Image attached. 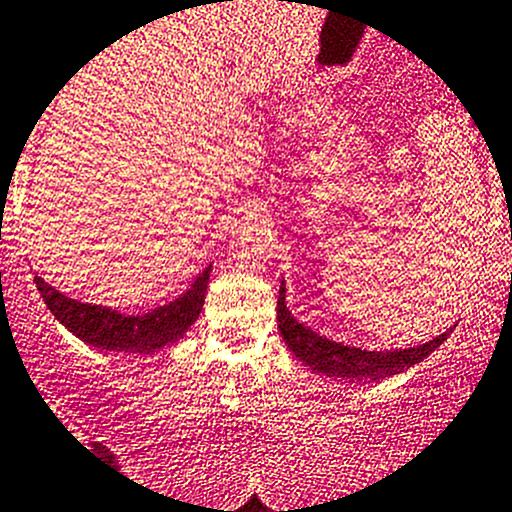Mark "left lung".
<instances>
[{
    "label": "left lung",
    "mask_w": 512,
    "mask_h": 512,
    "mask_svg": "<svg viewBox=\"0 0 512 512\" xmlns=\"http://www.w3.org/2000/svg\"><path fill=\"white\" fill-rule=\"evenodd\" d=\"M277 325H280V335L287 350L297 360L305 362L312 372L340 377V380H380V377L398 375V372L423 362L450 335V332H443L435 340L405 347V350H362V347L342 345V342L327 340L320 332L310 330L297 317H292L290 307L285 305V282H282L280 297H277Z\"/></svg>",
    "instance_id": "1"
}]
</instances>
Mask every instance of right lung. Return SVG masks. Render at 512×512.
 I'll use <instances>...</instances> for the list:
<instances>
[{"label": "right lung", "mask_w": 512, "mask_h": 512, "mask_svg": "<svg viewBox=\"0 0 512 512\" xmlns=\"http://www.w3.org/2000/svg\"><path fill=\"white\" fill-rule=\"evenodd\" d=\"M210 272L212 265H207L180 297L150 312H142V315H124L112 307L79 302L64 292L54 290L42 277H34V285H37L49 312L87 345L99 347V350L150 355V352H157L160 347L170 345L177 337L185 335L192 322L200 317Z\"/></svg>", "instance_id": "add662e5"}]
</instances>
